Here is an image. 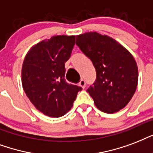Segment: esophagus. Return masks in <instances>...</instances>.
Here are the masks:
<instances>
[{
	"label": "esophagus",
	"instance_id": "obj_1",
	"mask_svg": "<svg viewBox=\"0 0 153 153\" xmlns=\"http://www.w3.org/2000/svg\"><path fill=\"white\" fill-rule=\"evenodd\" d=\"M79 85H80V87L82 88H85V85H86V82H85V80H81L79 83Z\"/></svg>",
	"mask_w": 153,
	"mask_h": 153
}]
</instances>
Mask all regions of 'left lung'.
<instances>
[{
  "mask_svg": "<svg viewBox=\"0 0 153 153\" xmlns=\"http://www.w3.org/2000/svg\"><path fill=\"white\" fill-rule=\"evenodd\" d=\"M76 44L96 68L97 79L87 91L97 108L106 113L124 108L138 83V68L132 54L112 37L96 32L78 35Z\"/></svg>",
  "mask_w": 153,
  "mask_h": 153,
  "instance_id": "left-lung-1",
  "label": "left lung"
}]
</instances>
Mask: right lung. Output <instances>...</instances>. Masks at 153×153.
Wrapping results in <instances>:
<instances>
[{
  "instance_id": "obj_1",
  "label": "right lung",
  "mask_w": 153,
  "mask_h": 153,
  "mask_svg": "<svg viewBox=\"0 0 153 153\" xmlns=\"http://www.w3.org/2000/svg\"><path fill=\"white\" fill-rule=\"evenodd\" d=\"M75 37L59 35L44 40L33 46L24 60V91L36 109L50 117L66 114L82 89L65 79V63L70 57Z\"/></svg>"
}]
</instances>
